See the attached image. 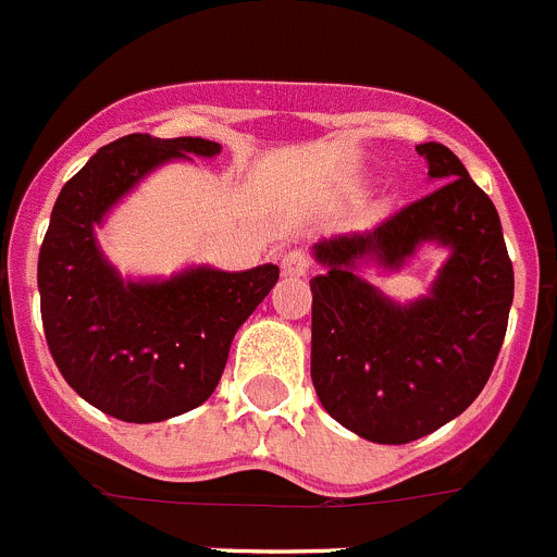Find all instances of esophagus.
I'll list each match as a JSON object with an SVG mask.
<instances>
[{"label":"esophagus","instance_id":"obj_1","mask_svg":"<svg viewBox=\"0 0 557 557\" xmlns=\"http://www.w3.org/2000/svg\"><path fill=\"white\" fill-rule=\"evenodd\" d=\"M312 268V259L310 253L304 250V247H293V250H287L282 259V270L287 275H307Z\"/></svg>","mask_w":557,"mask_h":557}]
</instances>
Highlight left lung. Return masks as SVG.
<instances>
[{
  "instance_id": "obj_1",
  "label": "left lung",
  "mask_w": 557,
  "mask_h": 557,
  "mask_svg": "<svg viewBox=\"0 0 557 557\" xmlns=\"http://www.w3.org/2000/svg\"><path fill=\"white\" fill-rule=\"evenodd\" d=\"M434 191L363 233L318 242L312 386L358 436L406 445L459 417L491 377L512 304V261L491 197L442 143H420ZM422 240L451 250L425 299L397 305L363 283V258L399 267Z\"/></svg>"
}]
</instances>
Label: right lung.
Segmentation results:
<instances>
[{
  "label": "right lung",
  "mask_w": 557,
  "mask_h": 557,
  "mask_svg": "<svg viewBox=\"0 0 557 557\" xmlns=\"http://www.w3.org/2000/svg\"><path fill=\"white\" fill-rule=\"evenodd\" d=\"M220 151L202 137L126 135L89 157L52 206L39 250L41 324L59 372L103 414L160 422L202 406L225 372L236 330L278 282L275 264L123 282L98 250L95 225L151 169Z\"/></svg>",
  "instance_id": "1"
}]
</instances>
